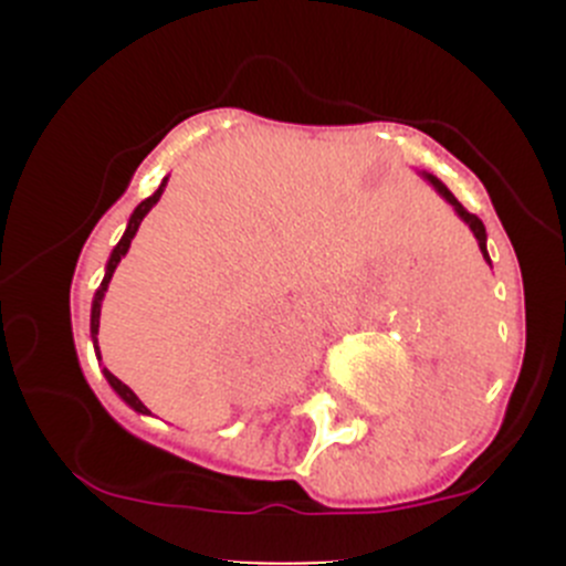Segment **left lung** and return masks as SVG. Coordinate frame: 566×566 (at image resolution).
<instances>
[{"mask_svg": "<svg viewBox=\"0 0 566 566\" xmlns=\"http://www.w3.org/2000/svg\"><path fill=\"white\" fill-rule=\"evenodd\" d=\"M421 177H424V180H427V182H430V186H432V188H436V191H438V193H441V197H443V199H447V202H449V205H452V208H454V213H458V216H460V219H462V221H465V224H468V227H471L473 238H476V243H479V251H482L484 262H488V265H490V254H488V232H484V224H482V221H479V219H476V216H473V213H468V210H465V208H462V205L458 202V197H454V193H452V191H449V188H447V186H443V182H441V180H438V177H436V175H430V172H421Z\"/></svg>", "mask_w": 566, "mask_h": 566, "instance_id": "obj_1", "label": "left lung"}]
</instances>
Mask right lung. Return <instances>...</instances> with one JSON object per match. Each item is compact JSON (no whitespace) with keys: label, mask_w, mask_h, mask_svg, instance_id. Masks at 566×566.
I'll list each match as a JSON object with an SVG mask.
<instances>
[{"label":"right lung","mask_w":566,"mask_h":566,"mask_svg":"<svg viewBox=\"0 0 566 566\" xmlns=\"http://www.w3.org/2000/svg\"><path fill=\"white\" fill-rule=\"evenodd\" d=\"M167 180H169V177H164V180H161V186H158V191L153 193V197H147L145 202H139V205H136V210H134V213H130V219H128V227H125L123 238H119V243H117V247L112 249V254H108V262H106V273H104V282H101V287L95 290V298H93V312H90V336H93V347H95V353H98V358H101V350H98L101 304H104V295H106V290H108V282H112V276H114V268H117V265H119V260H123V256L128 254V249H130V241H134V235H136V230H139L142 219H145V216L150 213V210H153V205H156L158 199H161L164 188H167ZM104 378L108 380V386H112L114 394H117V397L123 399L125 405H130V408H134L136 413H142V416H147V413H150V410L145 408V402H142V399L136 397V394L130 391L128 386L123 384V380H119V378H114V375L108 373L106 367H104Z\"/></svg>","instance_id":"1"}]
</instances>
